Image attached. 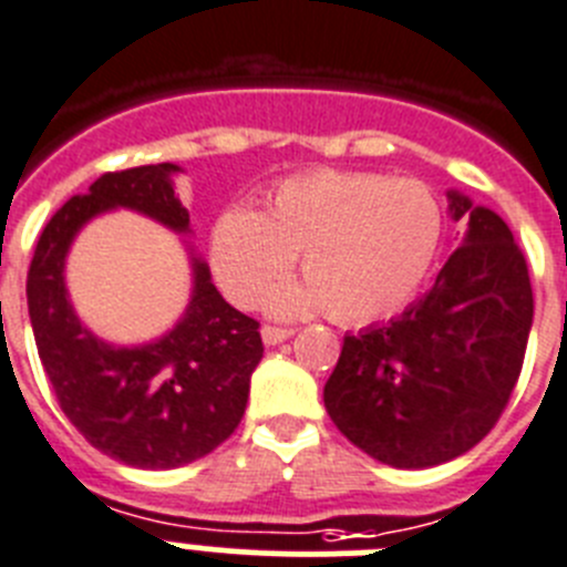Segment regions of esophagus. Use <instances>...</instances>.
I'll return each mask as SVG.
<instances>
[{
	"instance_id": "esophagus-1",
	"label": "esophagus",
	"mask_w": 567,
	"mask_h": 567,
	"mask_svg": "<svg viewBox=\"0 0 567 567\" xmlns=\"http://www.w3.org/2000/svg\"><path fill=\"white\" fill-rule=\"evenodd\" d=\"M290 336H293V330H290V328H274V324H265V328H262V341L268 347L282 344V341H288Z\"/></svg>"
}]
</instances>
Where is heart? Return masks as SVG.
<instances>
[{
	"instance_id": "heart-1",
	"label": "heart",
	"mask_w": 567,
	"mask_h": 567,
	"mask_svg": "<svg viewBox=\"0 0 567 567\" xmlns=\"http://www.w3.org/2000/svg\"><path fill=\"white\" fill-rule=\"evenodd\" d=\"M441 234V203L426 183L321 169L285 181L262 214L223 212L212 228V271L237 308H254L302 251L305 279L274 288L268 313L296 319L330 308L359 324L410 299Z\"/></svg>"
}]
</instances>
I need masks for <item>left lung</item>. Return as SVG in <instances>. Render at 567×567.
Listing matches in <instances>:
<instances>
[{
    "instance_id": "left-lung-1",
    "label": "left lung",
    "mask_w": 567,
    "mask_h": 567,
    "mask_svg": "<svg viewBox=\"0 0 567 567\" xmlns=\"http://www.w3.org/2000/svg\"><path fill=\"white\" fill-rule=\"evenodd\" d=\"M463 243L398 319L347 333L324 384L341 435L395 468H430L488 435L519 379L534 321L528 265L499 214L449 188Z\"/></svg>"
}]
</instances>
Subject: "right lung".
Returning <instances> with one entry per match:
<instances>
[{
	"label": "right lung",
	"instance_id": "right-lung-1",
	"mask_svg": "<svg viewBox=\"0 0 567 567\" xmlns=\"http://www.w3.org/2000/svg\"><path fill=\"white\" fill-rule=\"evenodd\" d=\"M181 172L155 163L101 175L53 214L28 271L30 328L61 410L95 449L135 468L186 466L220 446L246 415L262 359L259 324L223 299L188 243L192 293L163 336L112 344L75 313L64 268L81 228L124 208L188 237V212L175 195Z\"/></svg>",
	"mask_w": 567,
	"mask_h": 567
}]
</instances>
